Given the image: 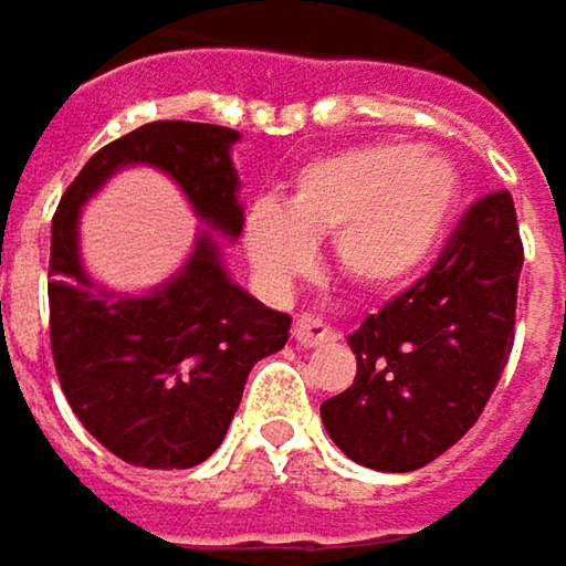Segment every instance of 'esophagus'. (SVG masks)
<instances>
[{"mask_svg":"<svg viewBox=\"0 0 566 566\" xmlns=\"http://www.w3.org/2000/svg\"><path fill=\"white\" fill-rule=\"evenodd\" d=\"M293 338H296V345H303V348H316V345H325V342H332L335 338V332L316 316H300L293 322Z\"/></svg>","mask_w":566,"mask_h":566,"instance_id":"34e87169","label":"esophagus"}]
</instances>
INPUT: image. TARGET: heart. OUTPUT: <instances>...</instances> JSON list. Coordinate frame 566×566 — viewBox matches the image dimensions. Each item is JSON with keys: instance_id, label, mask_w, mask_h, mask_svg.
<instances>
[{"instance_id": "obj_1", "label": "heart", "mask_w": 566, "mask_h": 566, "mask_svg": "<svg viewBox=\"0 0 566 566\" xmlns=\"http://www.w3.org/2000/svg\"><path fill=\"white\" fill-rule=\"evenodd\" d=\"M460 198L457 166L413 143L352 146L306 163L286 205L253 201L244 218L250 260L266 280H290L328 238L348 276L390 286L413 276L440 244Z\"/></svg>"}]
</instances>
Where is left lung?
<instances>
[{"instance_id": "obj_1", "label": "left lung", "mask_w": 566, "mask_h": 566, "mask_svg": "<svg viewBox=\"0 0 566 566\" xmlns=\"http://www.w3.org/2000/svg\"><path fill=\"white\" fill-rule=\"evenodd\" d=\"M525 248L505 188L472 201L433 266L348 335L352 388L322 403L348 460L410 472L482 417L515 342Z\"/></svg>"}]
</instances>
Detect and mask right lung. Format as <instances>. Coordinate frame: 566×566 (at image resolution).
I'll return each instance as SVG.
<instances>
[{
    "label": "right lung",
    "instance_id": "right-lung-1",
    "mask_svg": "<svg viewBox=\"0 0 566 566\" xmlns=\"http://www.w3.org/2000/svg\"><path fill=\"white\" fill-rule=\"evenodd\" d=\"M238 129L188 119L146 123L91 156L51 221V355L77 420L113 457L191 469L224 440L250 368L290 338L286 313L228 280L201 234L188 266L153 296L97 290L77 263V211L109 172L149 163L176 178L195 211L231 238L244 228L231 143Z\"/></svg>",
    "mask_w": 566,
    "mask_h": 566
}]
</instances>
